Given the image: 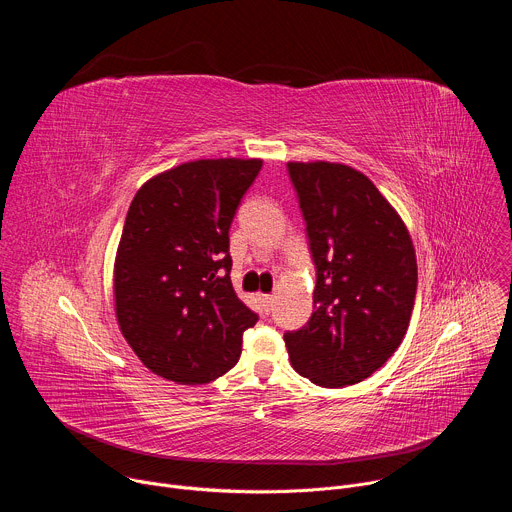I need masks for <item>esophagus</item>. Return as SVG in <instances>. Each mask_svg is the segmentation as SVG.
<instances>
[{"mask_svg": "<svg viewBox=\"0 0 512 512\" xmlns=\"http://www.w3.org/2000/svg\"><path fill=\"white\" fill-rule=\"evenodd\" d=\"M257 298H259L263 310H265V312H271V308H273V296H271V294H257Z\"/></svg>", "mask_w": 512, "mask_h": 512, "instance_id": "1", "label": "esophagus"}]
</instances>
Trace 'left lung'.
Listing matches in <instances>:
<instances>
[{"instance_id": "1", "label": "left lung", "mask_w": 512, "mask_h": 512, "mask_svg": "<svg viewBox=\"0 0 512 512\" xmlns=\"http://www.w3.org/2000/svg\"><path fill=\"white\" fill-rule=\"evenodd\" d=\"M316 263L310 322L283 336L291 367L338 389L369 379L403 342L417 289L411 235L362 172L289 162Z\"/></svg>"}]
</instances>
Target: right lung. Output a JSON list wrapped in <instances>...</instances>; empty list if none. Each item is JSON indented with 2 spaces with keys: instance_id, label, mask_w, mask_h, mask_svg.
Instances as JSON below:
<instances>
[{
  "instance_id": "right-lung-1",
  "label": "right lung",
  "mask_w": 512,
  "mask_h": 512,
  "mask_svg": "<svg viewBox=\"0 0 512 512\" xmlns=\"http://www.w3.org/2000/svg\"><path fill=\"white\" fill-rule=\"evenodd\" d=\"M259 158L194 160L152 176L127 210L113 265L119 330L154 375L206 385L257 322L231 283L229 229Z\"/></svg>"
}]
</instances>
